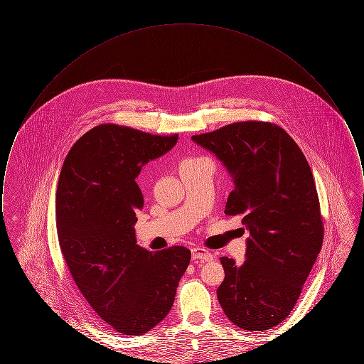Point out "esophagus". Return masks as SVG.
<instances>
[{"label": "esophagus", "mask_w": 364, "mask_h": 364, "mask_svg": "<svg viewBox=\"0 0 364 364\" xmlns=\"http://www.w3.org/2000/svg\"><path fill=\"white\" fill-rule=\"evenodd\" d=\"M192 259L210 262V260H213V255L208 252V250L196 247V248H192Z\"/></svg>", "instance_id": "1"}]
</instances>
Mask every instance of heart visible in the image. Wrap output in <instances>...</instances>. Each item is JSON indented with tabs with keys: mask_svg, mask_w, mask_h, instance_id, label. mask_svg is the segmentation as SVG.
Wrapping results in <instances>:
<instances>
[{
	"mask_svg": "<svg viewBox=\"0 0 364 364\" xmlns=\"http://www.w3.org/2000/svg\"><path fill=\"white\" fill-rule=\"evenodd\" d=\"M188 161H200V159H188Z\"/></svg>",
	"mask_w": 364,
	"mask_h": 364,
	"instance_id": "heart-1",
	"label": "heart"
}]
</instances>
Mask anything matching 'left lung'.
<instances>
[{
  "mask_svg": "<svg viewBox=\"0 0 364 364\" xmlns=\"http://www.w3.org/2000/svg\"><path fill=\"white\" fill-rule=\"evenodd\" d=\"M191 139L225 166L235 186L225 214H242L250 232L242 264L220 259L225 278L218 301L237 328L272 329L292 311L323 242L310 165L270 122H233Z\"/></svg>",
  "mask_w": 364,
  "mask_h": 364,
  "instance_id": "left-lung-1",
  "label": "left lung"
}]
</instances>
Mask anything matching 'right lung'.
<instances>
[{
    "instance_id": "1",
    "label": "right lung",
    "mask_w": 364,
    "mask_h": 364,
    "mask_svg": "<svg viewBox=\"0 0 364 364\" xmlns=\"http://www.w3.org/2000/svg\"><path fill=\"white\" fill-rule=\"evenodd\" d=\"M177 139L98 125L73 144L60 173L55 221L61 252L91 309L124 336H141L168 315L190 264L188 248L150 252L136 244L134 228L144 205L135 180Z\"/></svg>"
}]
</instances>
